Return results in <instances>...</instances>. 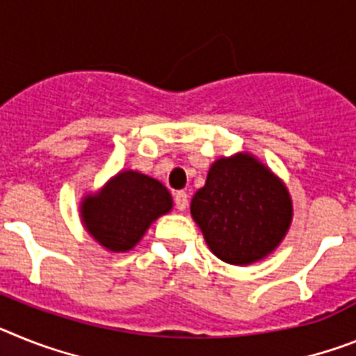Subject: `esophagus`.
<instances>
[{
  "label": "esophagus",
  "instance_id": "esophagus-1",
  "mask_svg": "<svg viewBox=\"0 0 356 356\" xmlns=\"http://www.w3.org/2000/svg\"><path fill=\"white\" fill-rule=\"evenodd\" d=\"M173 202L179 211H184L188 206V193L186 192H177L173 195Z\"/></svg>",
  "mask_w": 356,
  "mask_h": 356
}]
</instances>
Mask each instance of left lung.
Here are the masks:
<instances>
[{
  "label": "left lung",
  "instance_id": "8db88e82",
  "mask_svg": "<svg viewBox=\"0 0 356 356\" xmlns=\"http://www.w3.org/2000/svg\"><path fill=\"white\" fill-rule=\"evenodd\" d=\"M190 210L211 252L238 266L273 252L291 222L286 188L248 154L213 163Z\"/></svg>",
  "mask_w": 356,
  "mask_h": 356
}]
</instances>
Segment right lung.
Here are the masks:
<instances>
[{
	"instance_id": "1",
	"label": "right lung",
	"mask_w": 356,
	"mask_h": 356,
	"mask_svg": "<svg viewBox=\"0 0 356 356\" xmlns=\"http://www.w3.org/2000/svg\"><path fill=\"white\" fill-rule=\"evenodd\" d=\"M170 208L172 197L159 181L139 172H121L103 192L86 197L81 215L97 243L110 252H127Z\"/></svg>"
}]
</instances>
